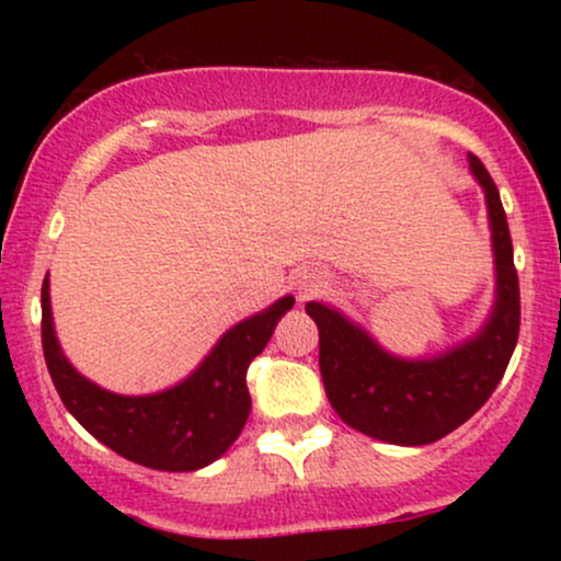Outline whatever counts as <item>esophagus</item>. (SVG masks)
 Here are the masks:
<instances>
[{
	"instance_id": "1",
	"label": "esophagus",
	"mask_w": 561,
	"mask_h": 561,
	"mask_svg": "<svg viewBox=\"0 0 561 561\" xmlns=\"http://www.w3.org/2000/svg\"><path fill=\"white\" fill-rule=\"evenodd\" d=\"M317 287H319V282L313 279V276H308V279H300V282H298V289H300L302 298H306V295H311Z\"/></svg>"
}]
</instances>
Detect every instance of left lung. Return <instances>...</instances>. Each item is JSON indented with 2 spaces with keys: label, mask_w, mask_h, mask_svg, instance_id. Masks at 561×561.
I'll list each match as a JSON object with an SVG mask.
<instances>
[{
  "label": "left lung",
  "mask_w": 561,
  "mask_h": 561,
  "mask_svg": "<svg viewBox=\"0 0 561 561\" xmlns=\"http://www.w3.org/2000/svg\"><path fill=\"white\" fill-rule=\"evenodd\" d=\"M491 216L495 276L493 317L469 343L427 362H403L321 302H308L319 327V369L340 420L396 446H427L461 427L493 396L519 337V279L499 186L469 156Z\"/></svg>",
  "instance_id": "left-lung-1"
}]
</instances>
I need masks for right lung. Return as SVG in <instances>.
Listing matches in <instances>:
<instances>
[{"label":"right lung","mask_w":561,"mask_h":561,"mask_svg":"<svg viewBox=\"0 0 561 561\" xmlns=\"http://www.w3.org/2000/svg\"><path fill=\"white\" fill-rule=\"evenodd\" d=\"M295 298L240 321L176 388L156 396H115L83 379L57 345L49 279L42 285V347L57 392L87 433L134 465L192 472L208 467L242 433L250 414L248 366L266 347Z\"/></svg>","instance_id":"add662e5"}]
</instances>
